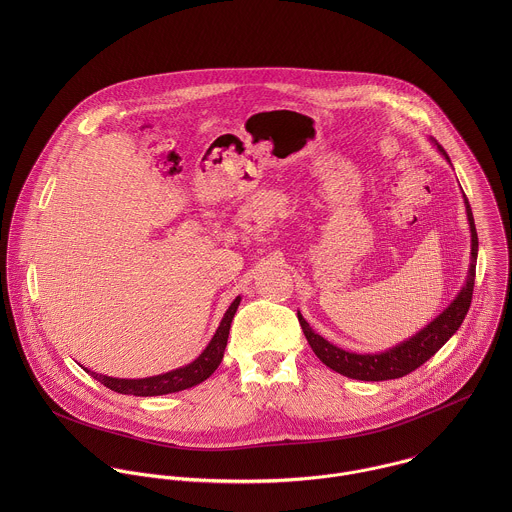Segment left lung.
Listing matches in <instances>:
<instances>
[{"instance_id": "8db88e82", "label": "left lung", "mask_w": 512, "mask_h": 512, "mask_svg": "<svg viewBox=\"0 0 512 512\" xmlns=\"http://www.w3.org/2000/svg\"><path fill=\"white\" fill-rule=\"evenodd\" d=\"M430 142L436 146L439 155L445 157V161L451 165L445 149L439 146L434 138H430ZM463 205H465L469 232H471V256H469V270L465 276V284L453 297V301L418 333H414L412 337H408L384 351H378V353H353V351H345V349L329 343L327 339L317 335L309 327V323L303 319V315L297 311V319L303 329V335L323 365L333 368L335 372H339L347 378H355V380H365V382L392 380V378L406 376L412 370H416L418 366L424 365L455 335V331L461 327V323L469 311V305H471V295H473V286H475L477 252H479L475 220H473V213H471V207H469V201L465 195H463Z\"/></svg>"}]
</instances>
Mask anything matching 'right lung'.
<instances>
[{"mask_svg":"<svg viewBox=\"0 0 512 512\" xmlns=\"http://www.w3.org/2000/svg\"><path fill=\"white\" fill-rule=\"evenodd\" d=\"M240 299L242 297L238 295L230 303V307L226 309V313L220 319V325L217 327L213 339L203 349V353L195 361H191L189 365L179 366V368H173L169 372H161V374L147 376V378H114V376L90 372L84 366L82 368L94 380L104 384L106 388H110V390H114L118 394H128V396H161V394H171V392L193 388V386L205 382L219 368L220 361L224 357L226 341H228L230 323H232L234 313H236V309L240 305Z\"/></svg>","mask_w":512,"mask_h":512,"instance_id":"add662e5","label":"right lung"}]
</instances>
